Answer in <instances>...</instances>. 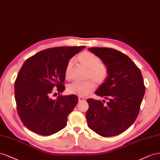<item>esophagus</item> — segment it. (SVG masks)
I'll return each mask as SVG.
<instances>
[{"mask_svg":"<svg viewBox=\"0 0 160 160\" xmlns=\"http://www.w3.org/2000/svg\"><path fill=\"white\" fill-rule=\"evenodd\" d=\"M85 100V98H83V97H78V101L80 102H82V101H84Z\"/></svg>","mask_w":160,"mask_h":160,"instance_id":"obj_1","label":"esophagus"}]
</instances>
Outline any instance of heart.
I'll use <instances>...</instances> for the list:
<instances>
[{"label":"heart","instance_id":"b5f03b06","mask_svg":"<svg viewBox=\"0 0 160 160\" xmlns=\"http://www.w3.org/2000/svg\"><path fill=\"white\" fill-rule=\"evenodd\" d=\"M78 62L80 65L88 68L86 78H92L98 84H102L105 81L108 76L107 66L100 62L101 60L97 55L85 51L80 53L77 58ZM74 60L71 59L68 62L64 70L65 78L70 80L72 78ZM95 88V84L92 80H87L84 82H74L67 86L66 91L70 94H75L80 97H85Z\"/></svg>","mask_w":160,"mask_h":160}]
</instances>
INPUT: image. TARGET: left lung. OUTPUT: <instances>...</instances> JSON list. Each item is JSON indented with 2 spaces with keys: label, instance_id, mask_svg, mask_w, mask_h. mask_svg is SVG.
I'll use <instances>...</instances> for the list:
<instances>
[{
  "label": "left lung",
  "instance_id": "left-lung-1",
  "mask_svg": "<svg viewBox=\"0 0 160 160\" xmlns=\"http://www.w3.org/2000/svg\"><path fill=\"white\" fill-rule=\"evenodd\" d=\"M108 68L107 79L95 92L108 99H87L88 126L102 137L122 133L135 122L145 94L143 78L139 68L123 53L108 48H91ZM105 101V100H104Z\"/></svg>",
  "mask_w": 160,
  "mask_h": 160
}]
</instances>
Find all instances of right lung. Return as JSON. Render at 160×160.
<instances>
[{"mask_svg": "<svg viewBox=\"0 0 160 160\" xmlns=\"http://www.w3.org/2000/svg\"><path fill=\"white\" fill-rule=\"evenodd\" d=\"M85 46L58 47L42 50L24 62L15 82L17 112L23 125L34 133L51 135L64 128L68 116L77 104L74 94L58 96L65 90L68 62Z\"/></svg>", "mask_w": 160, "mask_h": 160, "instance_id": "add662e5", "label": "right lung"}]
</instances>
